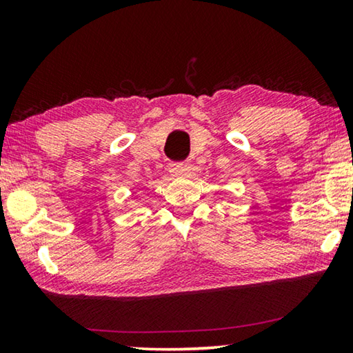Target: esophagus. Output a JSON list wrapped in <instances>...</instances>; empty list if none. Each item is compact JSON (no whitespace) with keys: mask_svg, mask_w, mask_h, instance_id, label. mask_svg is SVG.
Here are the masks:
<instances>
[{"mask_svg":"<svg viewBox=\"0 0 353 353\" xmlns=\"http://www.w3.org/2000/svg\"><path fill=\"white\" fill-rule=\"evenodd\" d=\"M190 171V165L188 163H183V162H177V163H171L170 165V172L174 177H182L187 174Z\"/></svg>","mask_w":353,"mask_h":353,"instance_id":"obj_1","label":"esophagus"}]
</instances>
